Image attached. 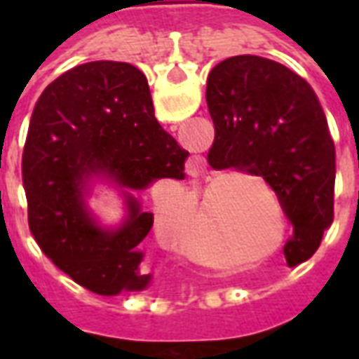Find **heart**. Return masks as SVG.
<instances>
[{"mask_svg": "<svg viewBox=\"0 0 359 359\" xmlns=\"http://www.w3.org/2000/svg\"><path fill=\"white\" fill-rule=\"evenodd\" d=\"M242 198L246 200L252 211L259 213L262 202L254 198L252 190H242ZM196 198L194 194L179 182H165L156 198V229L165 241L175 244L182 256L203 265H217L221 262L217 238H215V225L210 213H203L202 221H198L190 231L178 236L187 226L190 217L194 215Z\"/></svg>", "mask_w": 359, "mask_h": 359, "instance_id": "obj_1", "label": "heart"}]
</instances>
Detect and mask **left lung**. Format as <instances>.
<instances>
[{
	"mask_svg": "<svg viewBox=\"0 0 359 359\" xmlns=\"http://www.w3.org/2000/svg\"><path fill=\"white\" fill-rule=\"evenodd\" d=\"M215 140L213 169L264 177L292 223L286 264L316 254L334 211V144L316 92L302 76L259 55L211 69L205 90Z\"/></svg>",
	"mask_w": 359,
	"mask_h": 359,
	"instance_id": "1",
	"label": "left lung"
}]
</instances>
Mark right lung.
I'll use <instances>...</instances> for the list:
<instances>
[{"mask_svg":"<svg viewBox=\"0 0 359 359\" xmlns=\"http://www.w3.org/2000/svg\"><path fill=\"white\" fill-rule=\"evenodd\" d=\"M188 151L154 117L149 86L130 63L92 61L43 90L22 151L30 233L59 269L102 296L144 290L140 244L154 225L130 192L184 179ZM105 176L129 190L126 223L102 229L83 205L86 184Z\"/></svg>","mask_w":359,"mask_h":359,"instance_id":"1","label":"right lung"}]
</instances>
